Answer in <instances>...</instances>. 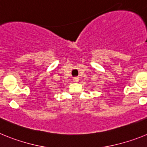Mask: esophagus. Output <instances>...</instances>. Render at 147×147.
<instances>
[{
    "instance_id": "1",
    "label": "esophagus",
    "mask_w": 147,
    "mask_h": 147,
    "mask_svg": "<svg viewBox=\"0 0 147 147\" xmlns=\"http://www.w3.org/2000/svg\"><path fill=\"white\" fill-rule=\"evenodd\" d=\"M79 81V78L76 77V78H74V82H76Z\"/></svg>"
}]
</instances>
